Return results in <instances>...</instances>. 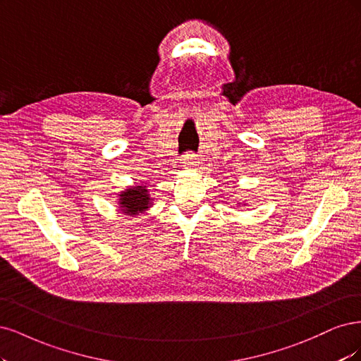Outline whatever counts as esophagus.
I'll return each mask as SVG.
<instances>
[{"label": "esophagus", "mask_w": 361, "mask_h": 361, "mask_svg": "<svg viewBox=\"0 0 361 361\" xmlns=\"http://www.w3.org/2000/svg\"><path fill=\"white\" fill-rule=\"evenodd\" d=\"M197 160H200V159H197V156L195 153H190V151H188V153L183 156V165L185 168H195L197 165Z\"/></svg>", "instance_id": "1"}]
</instances>
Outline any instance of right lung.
Instances as JSON below:
<instances>
[{
	"mask_svg": "<svg viewBox=\"0 0 361 361\" xmlns=\"http://www.w3.org/2000/svg\"><path fill=\"white\" fill-rule=\"evenodd\" d=\"M149 201L151 200L148 196V190L142 188V185H136L133 189H127L120 195L121 212L129 216H136L139 213H142L144 210H147Z\"/></svg>",
	"mask_w": 361,
	"mask_h": 361,
	"instance_id": "right-lung-1",
	"label": "right lung"
}]
</instances>
